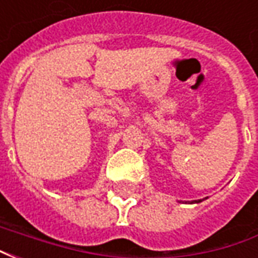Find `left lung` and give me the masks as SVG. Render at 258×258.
<instances>
[{
	"instance_id": "obj_1",
	"label": "left lung",
	"mask_w": 258,
	"mask_h": 258,
	"mask_svg": "<svg viewBox=\"0 0 258 258\" xmlns=\"http://www.w3.org/2000/svg\"><path fill=\"white\" fill-rule=\"evenodd\" d=\"M198 202H202V200H198Z\"/></svg>"
}]
</instances>
